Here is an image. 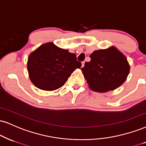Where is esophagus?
<instances>
[{
	"instance_id": "34e87169",
	"label": "esophagus",
	"mask_w": 146,
	"mask_h": 146,
	"mask_svg": "<svg viewBox=\"0 0 146 146\" xmlns=\"http://www.w3.org/2000/svg\"><path fill=\"white\" fill-rule=\"evenodd\" d=\"M82 67H84V64H85V62L84 61V62H82Z\"/></svg>"
}]
</instances>
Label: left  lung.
I'll return each instance as SVG.
<instances>
[{"instance_id": "1", "label": "left lung", "mask_w": 146, "mask_h": 146, "mask_svg": "<svg viewBox=\"0 0 146 146\" xmlns=\"http://www.w3.org/2000/svg\"><path fill=\"white\" fill-rule=\"evenodd\" d=\"M91 60L82 68L89 88L97 92L114 90L125 82L130 67L126 56L117 48L94 51Z\"/></svg>"}]
</instances>
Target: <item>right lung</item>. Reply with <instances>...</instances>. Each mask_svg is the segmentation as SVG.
<instances>
[{
    "instance_id": "1",
    "label": "right lung",
    "mask_w": 146,
    "mask_h": 146,
    "mask_svg": "<svg viewBox=\"0 0 146 146\" xmlns=\"http://www.w3.org/2000/svg\"><path fill=\"white\" fill-rule=\"evenodd\" d=\"M82 63L76 55L68 50L48 42L32 52L28 57L27 67L31 82L40 90L53 91L61 88Z\"/></svg>"
}]
</instances>
